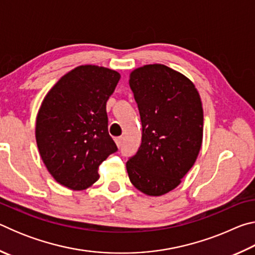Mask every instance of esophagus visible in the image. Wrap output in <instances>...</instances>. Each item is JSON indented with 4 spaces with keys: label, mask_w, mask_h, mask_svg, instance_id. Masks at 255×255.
<instances>
[{
    "label": "esophagus",
    "mask_w": 255,
    "mask_h": 255,
    "mask_svg": "<svg viewBox=\"0 0 255 255\" xmlns=\"http://www.w3.org/2000/svg\"><path fill=\"white\" fill-rule=\"evenodd\" d=\"M115 141H116V144H117L118 147H120V146H122V144H123V137L115 138Z\"/></svg>",
    "instance_id": "obj_1"
}]
</instances>
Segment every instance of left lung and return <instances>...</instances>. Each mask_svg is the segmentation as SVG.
I'll return each mask as SVG.
<instances>
[{"mask_svg": "<svg viewBox=\"0 0 255 255\" xmlns=\"http://www.w3.org/2000/svg\"><path fill=\"white\" fill-rule=\"evenodd\" d=\"M129 85L139 109L141 145L126 163L133 187L147 196L172 191L195 164L204 135V110L195 84L162 64L133 70Z\"/></svg>", "mask_w": 255, "mask_h": 255, "instance_id": "obj_1", "label": "left lung"}]
</instances>
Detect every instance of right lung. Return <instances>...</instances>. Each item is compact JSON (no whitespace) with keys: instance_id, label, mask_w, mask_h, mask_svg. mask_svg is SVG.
<instances>
[{"instance_id":"obj_1","label":"right lung","mask_w":255,"mask_h":255,"mask_svg":"<svg viewBox=\"0 0 255 255\" xmlns=\"http://www.w3.org/2000/svg\"><path fill=\"white\" fill-rule=\"evenodd\" d=\"M118 72L81 65L56 82L36 118V141L42 162L59 184L80 191L100 178L99 166L117 150L108 131L107 101Z\"/></svg>"}]
</instances>
